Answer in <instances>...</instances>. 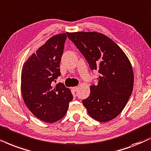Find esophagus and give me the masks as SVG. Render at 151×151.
<instances>
[{"label": "esophagus", "mask_w": 151, "mask_h": 151, "mask_svg": "<svg viewBox=\"0 0 151 151\" xmlns=\"http://www.w3.org/2000/svg\"><path fill=\"white\" fill-rule=\"evenodd\" d=\"M72 90H73L74 92H77L78 90V88L77 87H74V88H72Z\"/></svg>", "instance_id": "34e87169"}]
</instances>
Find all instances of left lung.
Wrapping results in <instances>:
<instances>
[{
	"instance_id": "left-lung-1",
	"label": "left lung",
	"mask_w": 151,
	"mask_h": 151,
	"mask_svg": "<svg viewBox=\"0 0 151 151\" xmlns=\"http://www.w3.org/2000/svg\"><path fill=\"white\" fill-rule=\"evenodd\" d=\"M85 57L92 70H97L98 83L90 86L89 96L82 101L94 119L106 122L125 107L133 88L131 64L121 48L103 34L95 32L67 33Z\"/></svg>"
}]
</instances>
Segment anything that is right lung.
<instances>
[{
	"mask_svg": "<svg viewBox=\"0 0 151 151\" xmlns=\"http://www.w3.org/2000/svg\"><path fill=\"white\" fill-rule=\"evenodd\" d=\"M65 33L54 36L32 54L23 64L21 92L29 110L38 119L47 123L59 121L67 112L73 99L70 90L59 83L53 86L59 76Z\"/></svg>",
	"mask_w": 151,
	"mask_h": 151,
	"instance_id": "1",
	"label": "right lung"
}]
</instances>
